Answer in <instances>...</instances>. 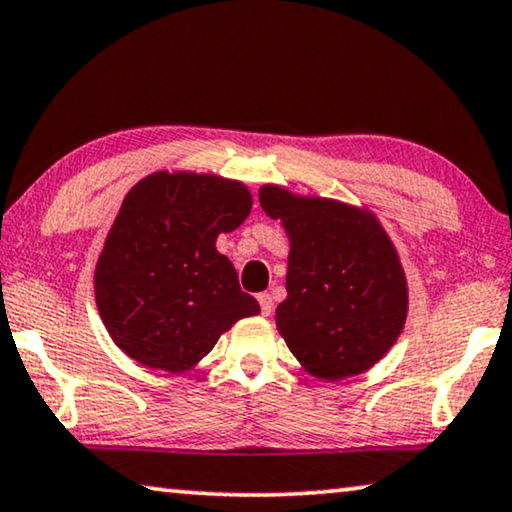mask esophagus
Returning a JSON list of instances; mask_svg holds the SVG:
<instances>
[{
	"instance_id": "obj_1",
	"label": "esophagus",
	"mask_w": 512,
	"mask_h": 512,
	"mask_svg": "<svg viewBox=\"0 0 512 512\" xmlns=\"http://www.w3.org/2000/svg\"><path fill=\"white\" fill-rule=\"evenodd\" d=\"M258 304H261V313L263 316H270L274 311V302H272V295L270 293H261L258 295Z\"/></svg>"
}]
</instances>
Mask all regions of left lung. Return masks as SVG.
Segmentation results:
<instances>
[{"label": "left lung", "instance_id": "left-lung-1", "mask_svg": "<svg viewBox=\"0 0 512 512\" xmlns=\"http://www.w3.org/2000/svg\"><path fill=\"white\" fill-rule=\"evenodd\" d=\"M267 217L290 238L277 329L297 361L320 380L359 375L403 332L407 283L398 254L366 210L302 199L283 187L258 192Z\"/></svg>", "mask_w": 512, "mask_h": 512}]
</instances>
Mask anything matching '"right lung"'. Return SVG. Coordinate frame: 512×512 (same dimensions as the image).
I'll return each mask as SVG.
<instances>
[{
    "mask_svg": "<svg viewBox=\"0 0 512 512\" xmlns=\"http://www.w3.org/2000/svg\"><path fill=\"white\" fill-rule=\"evenodd\" d=\"M251 194L208 174L146 176L123 199L96 265L109 336L139 364L183 373L261 306L215 242L245 222Z\"/></svg>",
    "mask_w": 512,
    "mask_h": 512,
    "instance_id": "right-lung-1",
    "label": "right lung"
}]
</instances>
